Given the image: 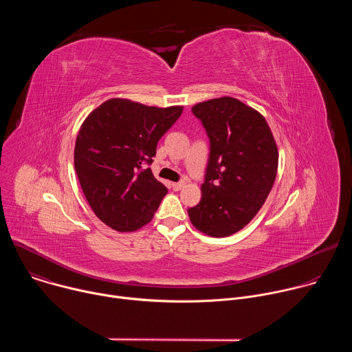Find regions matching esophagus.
Returning <instances> with one entry per match:
<instances>
[{"label": "esophagus", "mask_w": 352, "mask_h": 352, "mask_svg": "<svg viewBox=\"0 0 352 352\" xmlns=\"http://www.w3.org/2000/svg\"><path fill=\"white\" fill-rule=\"evenodd\" d=\"M184 185H185L184 182H174V184H173V189H174V190H179V189L184 188Z\"/></svg>", "instance_id": "esophagus-1"}]
</instances>
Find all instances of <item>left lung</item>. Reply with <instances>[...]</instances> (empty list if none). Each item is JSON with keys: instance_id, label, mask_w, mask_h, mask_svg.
<instances>
[{"instance_id": "left-lung-1", "label": "left lung", "mask_w": 352, "mask_h": 352, "mask_svg": "<svg viewBox=\"0 0 352 352\" xmlns=\"http://www.w3.org/2000/svg\"><path fill=\"white\" fill-rule=\"evenodd\" d=\"M210 139L206 181L192 226L209 236H230L250 223L273 188L278 150L266 118L238 98L223 96L192 107Z\"/></svg>"}]
</instances>
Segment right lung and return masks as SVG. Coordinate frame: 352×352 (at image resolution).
<instances>
[{
    "label": "right lung",
    "instance_id": "add662e5",
    "mask_svg": "<svg viewBox=\"0 0 352 352\" xmlns=\"http://www.w3.org/2000/svg\"><path fill=\"white\" fill-rule=\"evenodd\" d=\"M182 110L118 97L85 118L75 142V170L87 204L110 228L132 232L153 219L168 190L144 164L153 163L157 142Z\"/></svg>",
    "mask_w": 352,
    "mask_h": 352
}]
</instances>
